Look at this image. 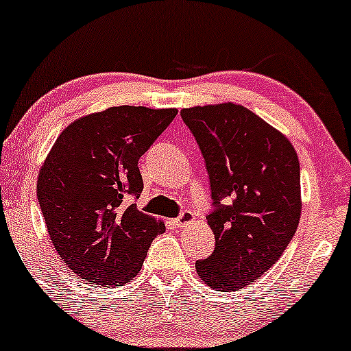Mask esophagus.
I'll list each match as a JSON object with an SVG mask.
<instances>
[{"instance_id": "esophagus-1", "label": "esophagus", "mask_w": 351, "mask_h": 351, "mask_svg": "<svg viewBox=\"0 0 351 351\" xmlns=\"http://www.w3.org/2000/svg\"><path fill=\"white\" fill-rule=\"evenodd\" d=\"M194 219H195L194 213H191V210H182V213H180V216L176 219V226L177 228H186V226L192 224Z\"/></svg>"}]
</instances>
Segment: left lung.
<instances>
[{
    "instance_id": "left-lung-1",
    "label": "left lung",
    "mask_w": 351,
    "mask_h": 351,
    "mask_svg": "<svg viewBox=\"0 0 351 351\" xmlns=\"http://www.w3.org/2000/svg\"><path fill=\"white\" fill-rule=\"evenodd\" d=\"M210 184L207 224L216 247L195 263L216 291H237L265 274L288 247L301 216L300 162L291 142L243 105L180 110Z\"/></svg>"
}]
</instances>
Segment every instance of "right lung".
Segmentation results:
<instances>
[{
    "label": "right lung",
    "mask_w": 351,
    "mask_h": 351,
    "mask_svg": "<svg viewBox=\"0 0 351 351\" xmlns=\"http://www.w3.org/2000/svg\"><path fill=\"white\" fill-rule=\"evenodd\" d=\"M176 115V108L110 107L75 120L51 147L36 195L56 252L82 280L132 281L154 237L165 231L127 197L141 195L138 159Z\"/></svg>",
    "instance_id": "1"
}]
</instances>
